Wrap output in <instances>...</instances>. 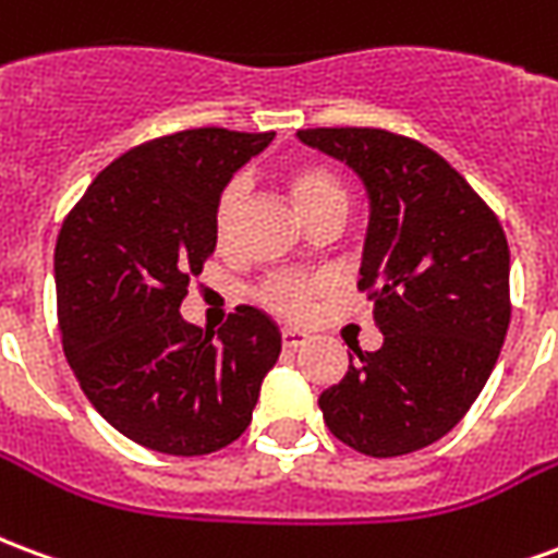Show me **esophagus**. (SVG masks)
Returning <instances> with one entry per match:
<instances>
[{"label": "esophagus", "mask_w": 558, "mask_h": 558, "mask_svg": "<svg viewBox=\"0 0 558 558\" xmlns=\"http://www.w3.org/2000/svg\"><path fill=\"white\" fill-rule=\"evenodd\" d=\"M280 340H283L287 350H302L304 343L311 340V335L302 331V328H280Z\"/></svg>", "instance_id": "obj_1"}]
</instances>
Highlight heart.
I'll return each instance as SVG.
<instances>
[{
	"label": "heart",
	"instance_id": "obj_1",
	"mask_svg": "<svg viewBox=\"0 0 558 558\" xmlns=\"http://www.w3.org/2000/svg\"><path fill=\"white\" fill-rule=\"evenodd\" d=\"M287 187H290L295 206L304 215V220H311L326 208H347V187L340 182L338 175L319 163H299L287 172ZM244 184L235 179L230 182L218 196V206H215V239L218 244H227L239 218V208H242ZM323 290L319 280L311 278H292V275H278V278H268L256 299L259 304L271 311V314L283 316V319H302L311 307L314 299Z\"/></svg>",
	"mask_w": 558,
	"mask_h": 558
}]
</instances>
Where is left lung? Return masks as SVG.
I'll return each instance as SVG.
<instances>
[{"label": "left lung", "mask_w": 558, "mask_h": 558, "mask_svg": "<svg viewBox=\"0 0 558 558\" xmlns=\"http://www.w3.org/2000/svg\"><path fill=\"white\" fill-rule=\"evenodd\" d=\"M304 146L364 182L371 223L359 290L383 347H352L350 371L319 395L328 430L367 457L442 439L490 379L511 323V254L499 218L418 140L379 128H307Z\"/></svg>", "instance_id": "left-lung-1"}]
</instances>
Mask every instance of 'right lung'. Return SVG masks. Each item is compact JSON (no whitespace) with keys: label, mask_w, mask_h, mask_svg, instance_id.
<instances>
[{"label":"right lung","mask_w":558,"mask_h":558,"mask_svg":"<svg viewBox=\"0 0 558 558\" xmlns=\"http://www.w3.org/2000/svg\"><path fill=\"white\" fill-rule=\"evenodd\" d=\"M275 134L194 128L148 140L89 184L56 242L62 350L92 407L175 457L235 442L280 355L275 319L239 304L203 331L179 307L215 251V206Z\"/></svg>","instance_id":"obj_1"}]
</instances>
